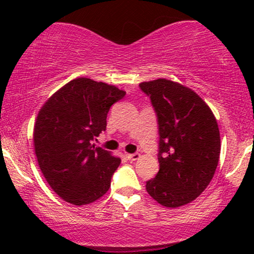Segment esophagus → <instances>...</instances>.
I'll return each instance as SVG.
<instances>
[{"mask_svg":"<svg viewBox=\"0 0 254 254\" xmlns=\"http://www.w3.org/2000/svg\"><path fill=\"white\" fill-rule=\"evenodd\" d=\"M126 156L129 161H137V159L141 157L140 154H126Z\"/></svg>","mask_w":254,"mask_h":254,"instance_id":"obj_1","label":"esophagus"}]
</instances>
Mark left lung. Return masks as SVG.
Wrapping results in <instances>:
<instances>
[{
	"mask_svg": "<svg viewBox=\"0 0 254 254\" xmlns=\"http://www.w3.org/2000/svg\"><path fill=\"white\" fill-rule=\"evenodd\" d=\"M158 117L159 171L148 180L149 195L166 208L182 207L206 190L221 154L217 120L207 103L171 79L140 83Z\"/></svg>",
	"mask_w": 254,
	"mask_h": 254,
	"instance_id": "left-lung-1",
	"label": "left lung"
}]
</instances>
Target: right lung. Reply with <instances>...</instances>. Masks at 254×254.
I'll return each mask as SVG.
<instances>
[{"label":"right lung","instance_id":"1","mask_svg":"<svg viewBox=\"0 0 254 254\" xmlns=\"http://www.w3.org/2000/svg\"><path fill=\"white\" fill-rule=\"evenodd\" d=\"M125 95L114 85L78 77L54 92L38 112L33 128L38 164L65 202L89 204L109 190L121 159L91 142L106 129L110 107Z\"/></svg>","mask_w":254,"mask_h":254}]
</instances>
